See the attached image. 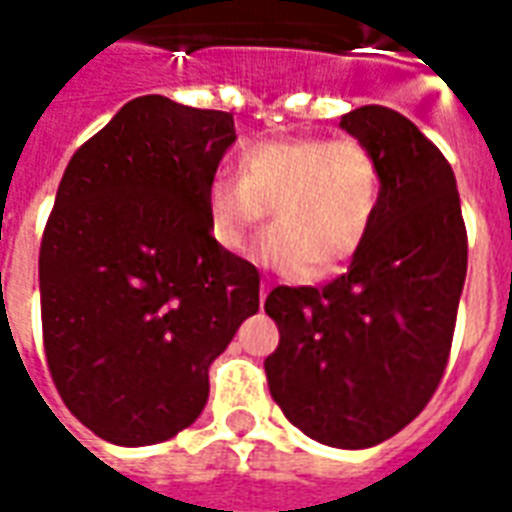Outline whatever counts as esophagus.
I'll return each mask as SVG.
<instances>
[{"instance_id": "1", "label": "esophagus", "mask_w": 512, "mask_h": 512, "mask_svg": "<svg viewBox=\"0 0 512 512\" xmlns=\"http://www.w3.org/2000/svg\"><path fill=\"white\" fill-rule=\"evenodd\" d=\"M268 290H271V288H268L266 282H263V285H260V304H263V301L268 299Z\"/></svg>"}]
</instances>
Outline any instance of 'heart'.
<instances>
[{"label":"heart","mask_w":512,"mask_h":512,"mask_svg":"<svg viewBox=\"0 0 512 512\" xmlns=\"http://www.w3.org/2000/svg\"><path fill=\"white\" fill-rule=\"evenodd\" d=\"M384 169L354 136H288L244 147L238 178H216L205 194L208 230L224 252L241 255L271 211L255 246L263 266L301 277L354 260L376 227Z\"/></svg>","instance_id":"heart-1"}]
</instances>
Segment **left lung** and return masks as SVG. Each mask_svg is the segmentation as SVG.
I'll return each mask as SVG.
<instances>
[{
  "label": "left lung",
  "instance_id": "1",
  "mask_svg": "<svg viewBox=\"0 0 512 512\" xmlns=\"http://www.w3.org/2000/svg\"><path fill=\"white\" fill-rule=\"evenodd\" d=\"M340 128L381 161V211L343 277L268 293L279 345L266 376L301 433L365 450L406 428L444 376L466 279V227L452 167L408 117L362 106Z\"/></svg>",
  "mask_w": 512,
  "mask_h": 512
}]
</instances>
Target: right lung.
I'll list each match as a JSON object with an SVG mask.
<instances>
[{
    "label": "right lung",
    "mask_w": 512,
    "mask_h": 512,
    "mask_svg": "<svg viewBox=\"0 0 512 512\" xmlns=\"http://www.w3.org/2000/svg\"><path fill=\"white\" fill-rule=\"evenodd\" d=\"M230 112L128 101L73 153L40 244L43 345L84 428L158 444L208 403V367L260 307V274L208 230Z\"/></svg>",
    "instance_id": "obj_1"
}]
</instances>
